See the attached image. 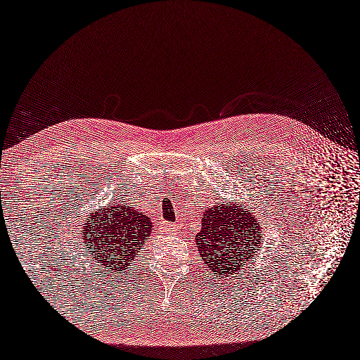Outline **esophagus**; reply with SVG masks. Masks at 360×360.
<instances>
[{
	"instance_id": "34e87169",
	"label": "esophagus",
	"mask_w": 360,
	"mask_h": 360,
	"mask_svg": "<svg viewBox=\"0 0 360 360\" xmlns=\"http://www.w3.org/2000/svg\"><path fill=\"white\" fill-rule=\"evenodd\" d=\"M160 229H162L164 232H168V233H176L179 231V226L176 225V223H164V225L160 226Z\"/></svg>"
}]
</instances>
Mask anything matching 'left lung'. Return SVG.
Instances as JSON below:
<instances>
[{
  "label": "left lung",
  "mask_w": 360,
  "mask_h": 360,
  "mask_svg": "<svg viewBox=\"0 0 360 360\" xmlns=\"http://www.w3.org/2000/svg\"><path fill=\"white\" fill-rule=\"evenodd\" d=\"M264 232L252 210L238 202L204 210L196 247L204 264L217 277L233 276L255 259Z\"/></svg>",
  "instance_id": "1"
}]
</instances>
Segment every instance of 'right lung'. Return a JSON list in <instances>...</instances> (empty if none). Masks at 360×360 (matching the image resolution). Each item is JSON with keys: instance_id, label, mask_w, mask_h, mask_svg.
Here are the masks:
<instances>
[{"instance_id": "right-lung-1", "label": "right lung", "mask_w": 360, "mask_h": 360, "mask_svg": "<svg viewBox=\"0 0 360 360\" xmlns=\"http://www.w3.org/2000/svg\"><path fill=\"white\" fill-rule=\"evenodd\" d=\"M89 214L83 240L92 249L95 262L113 274L132 266L141 244L152 233V219L129 204L117 202H110Z\"/></svg>"}]
</instances>
